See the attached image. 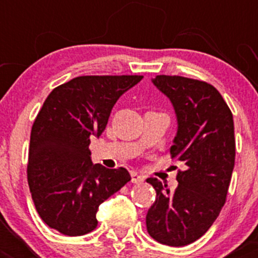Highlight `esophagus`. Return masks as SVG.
<instances>
[{
	"label": "esophagus",
	"instance_id": "1",
	"mask_svg": "<svg viewBox=\"0 0 258 258\" xmlns=\"http://www.w3.org/2000/svg\"><path fill=\"white\" fill-rule=\"evenodd\" d=\"M131 181L134 183H142L145 181V176L140 175L137 172H131Z\"/></svg>",
	"mask_w": 258,
	"mask_h": 258
}]
</instances>
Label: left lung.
Here are the masks:
<instances>
[{"label": "left lung", "mask_w": 258, "mask_h": 258, "mask_svg": "<svg viewBox=\"0 0 258 258\" xmlns=\"http://www.w3.org/2000/svg\"><path fill=\"white\" fill-rule=\"evenodd\" d=\"M151 81L175 110L177 132L171 156L184 171L177 173L173 192L157 178H147L157 196L146 226L153 240L181 247L204 236L225 205L235 167L233 116L210 83L166 75Z\"/></svg>", "instance_id": "left-lung-1"}]
</instances>
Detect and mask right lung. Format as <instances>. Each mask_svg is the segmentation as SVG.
<instances>
[{
  "instance_id": "right-lung-1",
  "label": "right lung",
  "mask_w": 258,
  "mask_h": 258,
  "mask_svg": "<svg viewBox=\"0 0 258 258\" xmlns=\"http://www.w3.org/2000/svg\"><path fill=\"white\" fill-rule=\"evenodd\" d=\"M144 76H81L54 88L33 122L27 179L43 222L67 236L97 226L98 207L131 179L123 167L91 161L114 103Z\"/></svg>"
}]
</instances>
